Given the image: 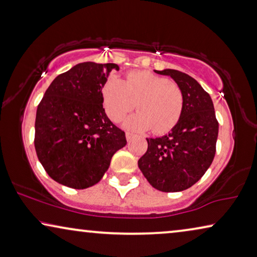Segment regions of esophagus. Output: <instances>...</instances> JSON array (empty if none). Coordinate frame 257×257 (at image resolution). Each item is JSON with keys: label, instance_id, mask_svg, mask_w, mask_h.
<instances>
[{"label": "esophagus", "instance_id": "34e87169", "mask_svg": "<svg viewBox=\"0 0 257 257\" xmlns=\"http://www.w3.org/2000/svg\"><path fill=\"white\" fill-rule=\"evenodd\" d=\"M133 137H135V136H133L132 133L126 132V140H127V141H131L133 139Z\"/></svg>", "mask_w": 257, "mask_h": 257}]
</instances>
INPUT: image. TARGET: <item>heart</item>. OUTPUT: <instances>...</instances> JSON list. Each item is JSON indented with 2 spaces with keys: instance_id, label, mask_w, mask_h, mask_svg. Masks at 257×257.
Listing matches in <instances>:
<instances>
[{
  "instance_id": "heart-1",
  "label": "heart",
  "mask_w": 257,
  "mask_h": 257,
  "mask_svg": "<svg viewBox=\"0 0 257 257\" xmlns=\"http://www.w3.org/2000/svg\"><path fill=\"white\" fill-rule=\"evenodd\" d=\"M103 102L107 116L113 121L121 120L137 106L139 112L125 121L126 127L135 131L152 128L154 135H163L180 120L184 97L177 84L140 70L128 73L125 81L111 77L103 88Z\"/></svg>"
}]
</instances>
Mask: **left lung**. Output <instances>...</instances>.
I'll use <instances>...</instances> for the list:
<instances>
[{
    "label": "left lung",
    "mask_w": 257,
    "mask_h": 257,
    "mask_svg": "<svg viewBox=\"0 0 257 257\" xmlns=\"http://www.w3.org/2000/svg\"><path fill=\"white\" fill-rule=\"evenodd\" d=\"M155 73L169 75L181 88L183 111L172 132L147 138V152L138 166L153 188L183 191L198 182L213 161L219 124L210 95L193 77L175 69Z\"/></svg>",
    "instance_id": "1"
}]
</instances>
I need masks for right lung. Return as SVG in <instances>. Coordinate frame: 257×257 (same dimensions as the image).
<instances>
[{"label":"right lung","mask_w":257,"mask_h":257,"mask_svg":"<svg viewBox=\"0 0 257 257\" xmlns=\"http://www.w3.org/2000/svg\"><path fill=\"white\" fill-rule=\"evenodd\" d=\"M116 64L82 62L53 80L37 107L35 148L48 176L68 188L98 183L126 145L107 118L102 89Z\"/></svg>","instance_id":"obj_1"}]
</instances>
